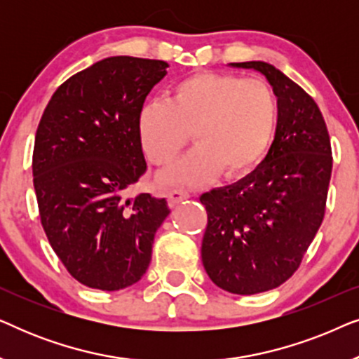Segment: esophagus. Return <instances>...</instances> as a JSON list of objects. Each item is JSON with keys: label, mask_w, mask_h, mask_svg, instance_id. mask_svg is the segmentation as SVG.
Instances as JSON below:
<instances>
[{"label": "esophagus", "mask_w": 359, "mask_h": 359, "mask_svg": "<svg viewBox=\"0 0 359 359\" xmlns=\"http://www.w3.org/2000/svg\"><path fill=\"white\" fill-rule=\"evenodd\" d=\"M166 198H168L170 208H176V205H178L180 203H183L184 199L189 198V193H188V191H184V189L176 188V189H170L168 194H166Z\"/></svg>", "instance_id": "obj_1"}]
</instances>
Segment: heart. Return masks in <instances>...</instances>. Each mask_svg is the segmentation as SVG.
Listing matches in <instances>:
<instances>
[{"instance_id": "heart-1", "label": "heart", "mask_w": 359, "mask_h": 359, "mask_svg": "<svg viewBox=\"0 0 359 359\" xmlns=\"http://www.w3.org/2000/svg\"><path fill=\"white\" fill-rule=\"evenodd\" d=\"M278 124V100L263 80L203 72L171 90V100L145 102L139 130L155 165L173 161L193 132L198 147L160 175L165 184H203L224 176L247 175L271 145Z\"/></svg>"}]
</instances>
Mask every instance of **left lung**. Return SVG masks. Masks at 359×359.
Wrapping results in <instances>:
<instances>
[{
  "mask_svg": "<svg viewBox=\"0 0 359 359\" xmlns=\"http://www.w3.org/2000/svg\"><path fill=\"white\" fill-rule=\"evenodd\" d=\"M264 75L278 97L268 155L237 183L201 196L208 210L201 257L215 286L250 296L296 273L325 214L332 147L316 101L266 62L230 63Z\"/></svg>",
  "mask_w": 359,
  "mask_h": 359,
  "instance_id": "left-lung-1",
  "label": "left lung"
}]
</instances>
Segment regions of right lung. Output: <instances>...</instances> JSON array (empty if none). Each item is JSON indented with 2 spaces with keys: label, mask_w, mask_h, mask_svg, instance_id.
I'll return each mask as SVG.
<instances>
[{
  "label": "right lung",
  "mask_w": 359,
  "mask_h": 359,
  "mask_svg": "<svg viewBox=\"0 0 359 359\" xmlns=\"http://www.w3.org/2000/svg\"><path fill=\"white\" fill-rule=\"evenodd\" d=\"M168 63L109 57L68 78L53 93L32 155L42 227L76 281L119 291L149 268L166 199L126 191L145 173L139 130L145 97Z\"/></svg>",
  "instance_id": "right-lung-1"
}]
</instances>
